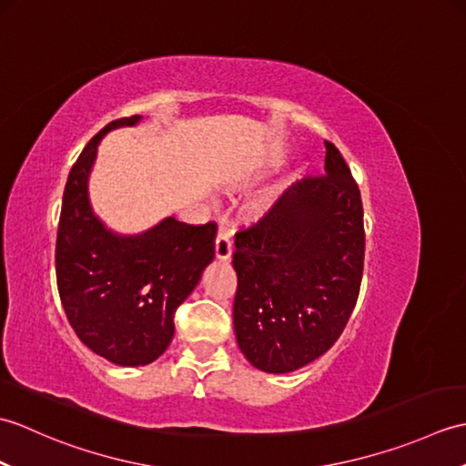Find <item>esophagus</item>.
<instances>
[{"label":"esophagus","mask_w":466,"mask_h":466,"mask_svg":"<svg viewBox=\"0 0 466 466\" xmlns=\"http://www.w3.org/2000/svg\"><path fill=\"white\" fill-rule=\"evenodd\" d=\"M230 256H232L230 230H228L226 222H220V228H218V238H216V258L228 260Z\"/></svg>","instance_id":"obj_1"}]
</instances>
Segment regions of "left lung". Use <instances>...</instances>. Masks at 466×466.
<instances>
[{
	"mask_svg": "<svg viewBox=\"0 0 466 466\" xmlns=\"http://www.w3.org/2000/svg\"><path fill=\"white\" fill-rule=\"evenodd\" d=\"M322 176L289 187L236 232L234 330L256 369H302L339 340L359 300L364 210L359 184L326 140Z\"/></svg>",
	"mask_w": 466,
	"mask_h": 466,
	"instance_id": "left-lung-1",
	"label": "left lung"
}]
</instances>
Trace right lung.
I'll return each instance as SVG.
<instances>
[{
    "mask_svg": "<svg viewBox=\"0 0 466 466\" xmlns=\"http://www.w3.org/2000/svg\"><path fill=\"white\" fill-rule=\"evenodd\" d=\"M120 117L97 132L69 170L56 240L59 300L87 349L120 366H144L164 354L174 314L214 258V222L166 218L140 236H117L97 220L87 177L106 132L134 126Z\"/></svg>",
    "mask_w": 466,
    "mask_h": 466,
    "instance_id": "1",
    "label": "right lung"
}]
</instances>
